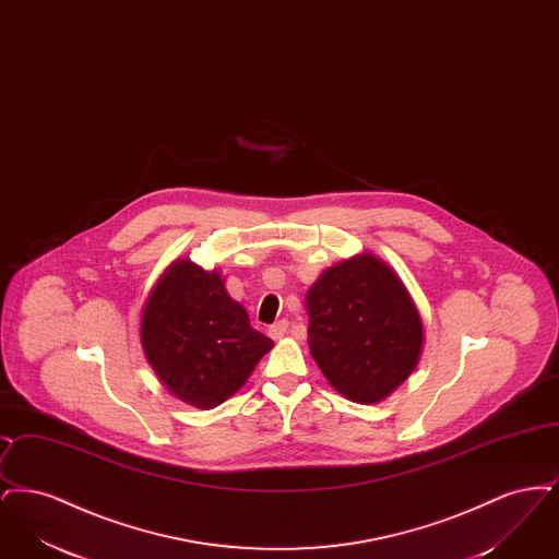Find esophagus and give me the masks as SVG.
Wrapping results in <instances>:
<instances>
[{
  "instance_id": "esophagus-1",
  "label": "esophagus",
  "mask_w": 559,
  "mask_h": 559,
  "mask_svg": "<svg viewBox=\"0 0 559 559\" xmlns=\"http://www.w3.org/2000/svg\"><path fill=\"white\" fill-rule=\"evenodd\" d=\"M287 331H289V320H278V322H274V324L267 329V333H270V337H272V340H281V337H285V335H287Z\"/></svg>"
}]
</instances>
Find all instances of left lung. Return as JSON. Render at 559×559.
Returning a JSON list of instances; mask_svg holds the SVG:
<instances>
[{
  "mask_svg": "<svg viewBox=\"0 0 559 559\" xmlns=\"http://www.w3.org/2000/svg\"><path fill=\"white\" fill-rule=\"evenodd\" d=\"M308 344L347 400L388 399L415 371L424 322L396 272L371 253L326 267L306 295Z\"/></svg>",
  "mask_w": 559,
  "mask_h": 559,
  "instance_id": "left-lung-1",
  "label": "left lung"
}]
</instances>
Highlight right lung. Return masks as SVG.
<instances>
[{"mask_svg": "<svg viewBox=\"0 0 559 559\" xmlns=\"http://www.w3.org/2000/svg\"><path fill=\"white\" fill-rule=\"evenodd\" d=\"M140 342L160 383L194 408L239 392L274 342L255 331L217 270L176 260L148 295Z\"/></svg>", "mask_w": 559, "mask_h": 559, "instance_id": "1", "label": "right lung"}]
</instances>
